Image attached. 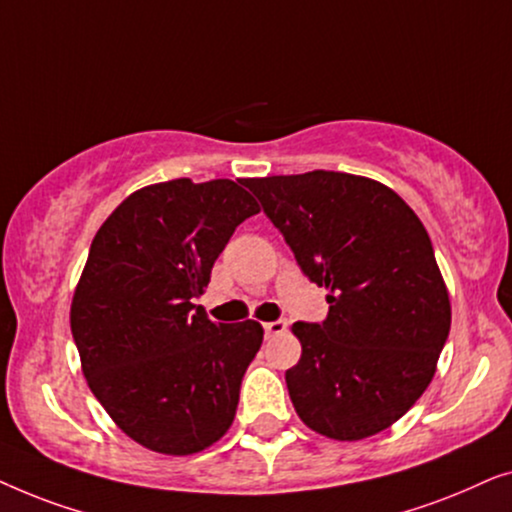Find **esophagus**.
I'll list each match as a JSON object with an SVG mask.
<instances>
[{"mask_svg":"<svg viewBox=\"0 0 512 512\" xmlns=\"http://www.w3.org/2000/svg\"><path fill=\"white\" fill-rule=\"evenodd\" d=\"M263 328H265V335H268V338H275V335H282L286 331V321L284 319L268 321V324H263Z\"/></svg>","mask_w":512,"mask_h":512,"instance_id":"34e87169","label":"esophagus"}]
</instances>
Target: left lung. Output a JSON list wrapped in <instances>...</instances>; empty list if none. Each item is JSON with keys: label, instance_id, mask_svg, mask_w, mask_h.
Segmentation results:
<instances>
[{"label": "left lung", "instance_id": "8db88e82", "mask_svg": "<svg viewBox=\"0 0 512 512\" xmlns=\"http://www.w3.org/2000/svg\"><path fill=\"white\" fill-rule=\"evenodd\" d=\"M300 270L328 291L321 324L296 321L286 370L298 417L333 440L375 436L436 373L452 307L429 233L401 195L368 177L314 170L244 179Z\"/></svg>", "mask_w": 512, "mask_h": 512}]
</instances>
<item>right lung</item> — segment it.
<instances>
[{
  "label": "right lung",
  "instance_id": "right-lung-1",
  "mask_svg": "<svg viewBox=\"0 0 512 512\" xmlns=\"http://www.w3.org/2000/svg\"><path fill=\"white\" fill-rule=\"evenodd\" d=\"M240 184L144 186L90 244L69 324L90 391L146 450L186 457L214 445L261 349L258 321L214 324L193 305L235 228L261 212Z\"/></svg>",
  "mask_w": 512,
  "mask_h": 512
}]
</instances>
